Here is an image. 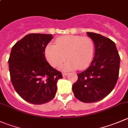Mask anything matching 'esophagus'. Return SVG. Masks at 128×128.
<instances>
[{
	"label": "esophagus",
	"mask_w": 128,
	"mask_h": 128,
	"mask_svg": "<svg viewBox=\"0 0 128 128\" xmlns=\"http://www.w3.org/2000/svg\"><path fill=\"white\" fill-rule=\"evenodd\" d=\"M68 73H62V76L63 77H64H64H66V76H68Z\"/></svg>",
	"instance_id": "1"
}]
</instances>
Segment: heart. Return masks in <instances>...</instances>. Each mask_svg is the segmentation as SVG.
Returning <instances> with one entry per match:
<instances>
[{
  "mask_svg": "<svg viewBox=\"0 0 128 128\" xmlns=\"http://www.w3.org/2000/svg\"><path fill=\"white\" fill-rule=\"evenodd\" d=\"M94 54V41L89 37L65 36L58 38L55 44H49L45 55L49 64L59 67L67 58L62 69L66 71L86 69L92 60Z\"/></svg>",
  "mask_w": 128,
  "mask_h": 128,
  "instance_id": "heart-1",
  "label": "heart"
}]
</instances>
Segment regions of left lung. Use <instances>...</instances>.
<instances>
[{
    "mask_svg": "<svg viewBox=\"0 0 128 128\" xmlns=\"http://www.w3.org/2000/svg\"><path fill=\"white\" fill-rule=\"evenodd\" d=\"M87 35L94 41V58L86 70L78 74L72 91L77 99L88 103L102 100L114 89L119 77L120 57L110 39L94 32Z\"/></svg>",
    "mask_w": 128,
    "mask_h": 128,
    "instance_id": "8db88e82",
    "label": "left lung"
}]
</instances>
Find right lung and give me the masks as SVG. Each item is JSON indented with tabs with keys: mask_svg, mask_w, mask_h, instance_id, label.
Instances as JSON below:
<instances>
[{
	"mask_svg": "<svg viewBox=\"0 0 128 128\" xmlns=\"http://www.w3.org/2000/svg\"><path fill=\"white\" fill-rule=\"evenodd\" d=\"M52 38V34H27L11 49L8 59L11 82L17 94L31 104L51 101L56 94L58 80L62 78L44 54Z\"/></svg>",
	"mask_w": 128,
	"mask_h": 128,
	"instance_id": "obj_1",
	"label": "right lung"
}]
</instances>
